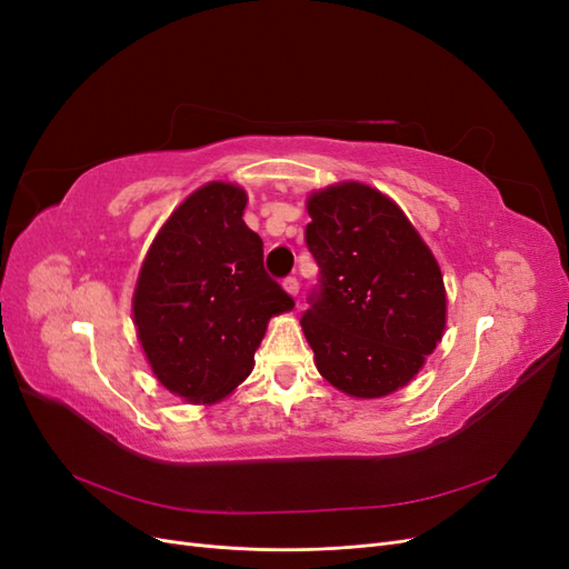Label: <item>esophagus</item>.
I'll return each instance as SVG.
<instances>
[{
    "label": "esophagus",
    "instance_id": "esophagus-1",
    "mask_svg": "<svg viewBox=\"0 0 569 569\" xmlns=\"http://www.w3.org/2000/svg\"><path fill=\"white\" fill-rule=\"evenodd\" d=\"M282 287H284V291H287L289 297L297 299V295H299V282H297V278H287V280L282 282Z\"/></svg>",
    "mask_w": 569,
    "mask_h": 569
}]
</instances>
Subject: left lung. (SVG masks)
I'll return each instance as SVG.
<instances>
[{
  "label": "left lung",
  "instance_id": "8db88e82",
  "mask_svg": "<svg viewBox=\"0 0 569 569\" xmlns=\"http://www.w3.org/2000/svg\"><path fill=\"white\" fill-rule=\"evenodd\" d=\"M320 291L301 318L318 372L353 399L408 387L446 330L437 258L401 206L358 180L308 194Z\"/></svg>",
  "mask_w": 569,
  "mask_h": 569
}]
</instances>
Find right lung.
I'll list each match as a JSON object with an SVG mask.
<instances>
[{"label":"right lung","mask_w":569,"mask_h":569,"mask_svg":"<svg viewBox=\"0 0 569 569\" xmlns=\"http://www.w3.org/2000/svg\"><path fill=\"white\" fill-rule=\"evenodd\" d=\"M247 189L211 180L166 218L132 291V322L159 385L213 406L253 370L270 318L295 301L263 270V242L242 220Z\"/></svg>","instance_id":"right-lung-1"}]
</instances>
